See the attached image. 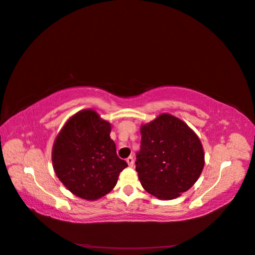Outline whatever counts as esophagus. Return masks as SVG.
Returning <instances> with one entry per match:
<instances>
[{
	"instance_id": "1",
	"label": "esophagus",
	"mask_w": 255,
	"mask_h": 255,
	"mask_svg": "<svg viewBox=\"0 0 255 255\" xmlns=\"http://www.w3.org/2000/svg\"><path fill=\"white\" fill-rule=\"evenodd\" d=\"M127 163L128 164V166H129V167H132V166L134 165V158H133L132 156H129V157H128V158H127Z\"/></svg>"
}]
</instances>
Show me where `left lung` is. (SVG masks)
<instances>
[{
  "mask_svg": "<svg viewBox=\"0 0 255 255\" xmlns=\"http://www.w3.org/2000/svg\"><path fill=\"white\" fill-rule=\"evenodd\" d=\"M136 169L143 188L158 199L170 200L196 183L204 168L199 137L185 122L167 113L141 127Z\"/></svg>",
  "mask_w": 255,
  "mask_h": 255,
  "instance_id": "8db88e82",
  "label": "left lung"
}]
</instances>
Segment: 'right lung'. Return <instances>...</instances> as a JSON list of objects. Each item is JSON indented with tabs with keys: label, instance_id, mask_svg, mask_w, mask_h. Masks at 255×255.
I'll return each mask as SVG.
<instances>
[{
	"label": "right lung",
	"instance_id": "1",
	"mask_svg": "<svg viewBox=\"0 0 255 255\" xmlns=\"http://www.w3.org/2000/svg\"><path fill=\"white\" fill-rule=\"evenodd\" d=\"M110 132L111 124L89 109L72 116L55 139L51 159L57 177L82 199L110 193L128 166L117 155Z\"/></svg>",
	"mask_w": 255,
	"mask_h": 255
}]
</instances>
